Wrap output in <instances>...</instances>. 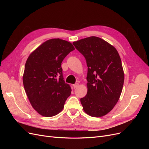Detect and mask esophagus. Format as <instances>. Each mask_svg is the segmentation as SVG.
I'll return each mask as SVG.
<instances>
[{"instance_id": "34e87169", "label": "esophagus", "mask_w": 149, "mask_h": 149, "mask_svg": "<svg viewBox=\"0 0 149 149\" xmlns=\"http://www.w3.org/2000/svg\"><path fill=\"white\" fill-rule=\"evenodd\" d=\"M78 86H79V84H78V83H76V84H73V87H74V88L75 89V88H77V87Z\"/></svg>"}]
</instances>
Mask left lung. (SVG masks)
<instances>
[{"label":"left lung","instance_id":"8db88e82","mask_svg":"<svg viewBox=\"0 0 149 149\" xmlns=\"http://www.w3.org/2000/svg\"><path fill=\"white\" fill-rule=\"evenodd\" d=\"M73 44L84 56L88 68L87 94L80 100L83 109L94 118L105 116L119 101L123 88L124 73L118 52L94 36Z\"/></svg>","mask_w":149,"mask_h":149}]
</instances>
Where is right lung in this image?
Listing matches in <instances>:
<instances>
[{"mask_svg":"<svg viewBox=\"0 0 149 149\" xmlns=\"http://www.w3.org/2000/svg\"><path fill=\"white\" fill-rule=\"evenodd\" d=\"M74 49L71 43L52 38L31 52L26 61L23 83L31 106L45 117L63 110L71 92L63 77L61 63Z\"/></svg>","mask_w":149,"mask_h":149,"instance_id":"right-lung-1","label":"right lung"}]
</instances>
